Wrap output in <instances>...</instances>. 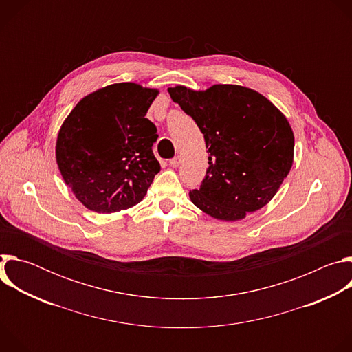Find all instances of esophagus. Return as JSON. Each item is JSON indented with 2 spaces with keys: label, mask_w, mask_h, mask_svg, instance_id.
<instances>
[{
  "label": "esophagus",
  "mask_w": 352,
  "mask_h": 352,
  "mask_svg": "<svg viewBox=\"0 0 352 352\" xmlns=\"http://www.w3.org/2000/svg\"><path fill=\"white\" fill-rule=\"evenodd\" d=\"M179 164H181V157H179V156H178V157H174V159H171V160H170V166H171V167H174V168L179 167Z\"/></svg>",
  "instance_id": "esophagus-1"
}]
</instances>
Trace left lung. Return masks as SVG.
Here are the masks:
<instances>
[{"label": "left lung", "instance_id": "8db88e82", "mask_svg": "<svg viewBox=\"0 0 352 352\" xmlns=\"http://www.w3.org/2000/svg\"><path fill=\"white\" fill-rule=\"evenodd\" d=\"M174 103L205 136L209 168L192 204L221 221H238L266 206L294 162V132L259 91L239 85L206 90L168 87Z\"/></svg>", "mask_w": 352, "mask_h": 352}]
</instances>
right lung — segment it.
I'll return each instance as SVG.
<instances>
[{"instance_id":"1","label":"right lung","mask_w":352,"mask_h":352,"mask_svg":"<svg viewBox=\"0 0 352 352\" xmlns=\"http://www.w3.org/2000/svg\"><path fill=\"white\" fill-rule=\"evenodd\" d=\"M157 94L133 82L109 85L85 96L63 122L58 170L86 209L126 210L147 193L160 163L152 150L157 128L144 116Z\"/></svg>"}]
</instances>
